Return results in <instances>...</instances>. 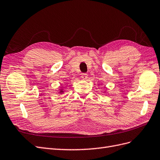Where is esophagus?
<instances>
[{"instance_id":"1","label":"esophagus","mask_w":160,"mask_h":160,"mask_svg":"<svg viewBox=\"0 0 160 160\" xmlns=\"http://www.w3.org/2000/svg\"><path fill=\"white\" fill-rule=\"evenodd\" d=\"M81 78H82V80H87V78H88V75H87V74H82Z\"/></svg>"}]
</instances>
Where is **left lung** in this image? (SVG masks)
Listing matches in <instances>:
<instances>
[{"label":"left lung","instance_id":"8db88e82","mask_svg":"<svg viewBox=\"0 0 160 160\" xmlns=\"http://www.w3.org/2000/svg\"><path fill=\"white\" fill-rule=\"evenodd\" d=\"M104 92H105V91H104Z\"/></svg>","mask_w":160,"mask_h":160}]
</instances>
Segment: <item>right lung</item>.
<instances>
[{
  "label": "right lung",
  "instance_id": "1",
  "mask_svg": "<svg viewBox=\"0 0 160 160\" xmlns=\"http://www.w3.org/2000/svg\"><path fill=\"white\" fill-rule=\"evenodd\" d=\"M63 92H64V88H61L60 89H59V91H58V93H60V94H63Z\"/></svg>",
  "mask_w": 160,
  "mask_h": 160
}]
</instances>
